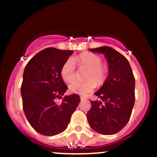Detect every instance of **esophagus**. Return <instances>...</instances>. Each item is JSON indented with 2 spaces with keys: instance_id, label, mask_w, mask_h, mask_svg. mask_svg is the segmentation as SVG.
Listing matches in <instances>:
<instances>
[{
  "instance_id": "esophagus-1",
  "label": "esophagus",
  "mask_w": 157,
  "mask_h": 157,
  "mask_svg": "<svg viewBox=\"0 0 157 157\" xmlns=\"http://www.w3.org/2000/svg\"><path fill=\"white\" fill-rule=\"evenodd\" d=\"M85 99H86V98H85L84 96H80V100L83 101V100H85Z\"/></svg>"
}]
</instances>
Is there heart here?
<instances>
[{
    "mask_svg": "<svg viewBox=\"0 0 157 157\" xmlns=\"http://www.w3.org/2000/svg\"><path fill=\"white\" fill-rule=\"evenodd\" d=\"M75 63L79 67L88 68L84 81H75L70 84L71 93L79 95H86L96 88V84L101 86L106 80L109 75L108 66L102 64L99 55L90 52H83L77 57L66 60L61 66L60 74L63 80L71 83L75 76Z\"/></svg>",
    "mask_w": 157,
    "mask_h": 157,
    "instance_id": "heart-1",
    "label": "heart"
}]
</instances>
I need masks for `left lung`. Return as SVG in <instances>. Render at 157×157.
I'll list each match as a JSON object with an SVG mask.
<instances>
[{"label":"left lung","mask_w":157,"mask_h":157,"mask_svg":"<svg viewBox=\"0 0 157 157\" xmlns=\"http://www.w3.org/2000/svg\"><path fill=\"white\" fill-rule=\"evenodd\" d=\"M90 50L105 55L109 76L100 90L94 93L102 101H90L88 122L99 134H116L131 118L135 101V79L127 58L120 52L108 46Z\"/></svg>","instance_id":"8db88e82"}]
</instances>
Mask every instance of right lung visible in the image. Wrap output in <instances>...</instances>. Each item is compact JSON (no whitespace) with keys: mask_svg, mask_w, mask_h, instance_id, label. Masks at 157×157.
Returning a JSON list of instances; mask_svg holds the SVG:
<instances>
[{"mask_svg":"<svg viewBox=\"0 0 157 157\" xmlns=\"http://www.w3.org/2000/svg\"><path fill=\"white\" fill-rule=\"evenodd\" d=\"M73 53L47 48L32 58L25 67L21 85L23 112L30 125L42 135L63 132L80 102L78 95L72 94L61 104L55 103L67 90L60 70Z\"/></svg>","mask_w":157,"mask_h":157,"instance_id":"obj_1","label":"right lung"}]
</instances>
